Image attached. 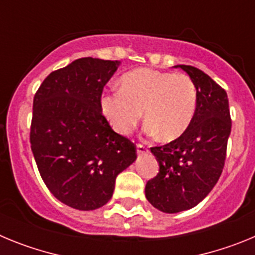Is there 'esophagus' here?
<instances>
[{"label":"esophagus","instance_id":"1","mask_svg":"<svg viewBox=\"0 0 255 255\" xmlns=\"http://www.w3.org/2000/svg\"><path fill=\"white\" fill-rule=\"evenodd\" d=\"M136 152H138V154H143V153L148 152V148L145 145H143V144L138 143L136 144Z\"/></svg>","mask_w":255,"mask_h":255}]
</instances>
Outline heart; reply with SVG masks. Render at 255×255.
Returning a JSON list of instances; mask_svg holds the SVG:
<instances>
[{
    "label": "heart",
    "instance_id": "heart-1",
    "mask_svg": "<svg viewBox=\"0 0 255 255\" xmlns=\"http://www.w3.org/2000/svg\"><path fill=\"white\" fill-rule=\"evenodd\" d=\"M101 110L112 129L128 135L145 114V132L164 140L180 138L193 123L197 88L185 74L138 69L125 74L121 89L101 96Z\"/></svg>",
    "mask_w": 255,
    "mask_h": 255
}]
</instances>
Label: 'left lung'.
I'll return each mask as SVG.
<instances>
[{"instance_id": "left-lung-1", "label": "left lung", "mask_w": 255, "mask_h": 255, "mask_svg": "<svg viewBox=\"0 0 255 255\" xmlns=\"http://www.w3.org/2000/svg\"><path fill=\"white\" fill-rule=\"evenodd\" d=\"M197 88L193 123L180 138L150 150L159 171L145 185V197L164 213L186 211L200 203L217 184L231 132L229 100L224 88L202 70L176 65Z\"/></svg>"}]
</instances>
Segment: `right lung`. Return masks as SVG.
<instances>
[{
	"label": "right lung",
	"instance_id": "add662e5",
	"mask_svg": "<svg viewBox=\"0 0 255 255\" xmlns=\"http://www.w3.org/2000/svg\"><path fill=\"white\" fill-rule=\"evenodd\" d=\"M120 62L84 57L52 71L33 101L31 152L44 184L60 202L93 211L112 198L136 148L102 115L103 88Z\"/></svg>",
	"mask_w": 255,
	"mask_h": 255
}]
</instances>
